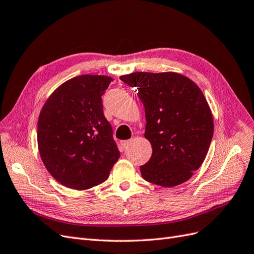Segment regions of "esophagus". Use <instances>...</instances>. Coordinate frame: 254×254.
I'll return each mask as SVG.
<instances>
[{
	"label": "esophagus",
	"mask_w": 254,
	"mask_h": 254,
	"mask_svg": "<svg viewBox=\"0 0 254 254\" xmlns=\"http://www.w3.org/2000/svg\"><path fill=\"white\" fill-rule=\"evenodd\" d=\"M130 142H132V140H125V141H122V146H124V148H127V146L130 144Z\"/></svg>",
	"instance_id": "34e87169"
}]
</instances>
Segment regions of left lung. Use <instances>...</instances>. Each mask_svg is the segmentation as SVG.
<instances>
[{"label":"left lung","instance_id":"obj_1","mask_svg":"<svg viewBox=\"0 0 254 254\" xmlns=\"http://www.w3.org/2000/svg\"><path fill=\"white\" fill-rule=\"evenodd\" d=\"M120 79L138 89L144 106V137L153 153L140 167L142 177L168 188L189 181L206 158L214 130L201 89L174 71H137Z\"/></svg>","mask_w":254,"mask_h":254}]
</instances>
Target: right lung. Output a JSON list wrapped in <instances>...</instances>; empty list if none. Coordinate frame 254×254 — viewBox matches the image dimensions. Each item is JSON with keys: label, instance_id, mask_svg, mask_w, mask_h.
<instances>
[{"label": "right lung", "instance_id": "1", "mask_svg": "<svg viewBox=\"0 0 254 254\" xmlns=\"http://www.w3.org/2000/svg\"><path fill=\"white\" fill-rule=\"evenodd\" d=\"M114 79L81 75L57 87L38 120V149L57 182L86 190L105 182L120 156L101 96Z\"/></svg>", "mask_w": 254, "mask_h": 254}]
</instances>
